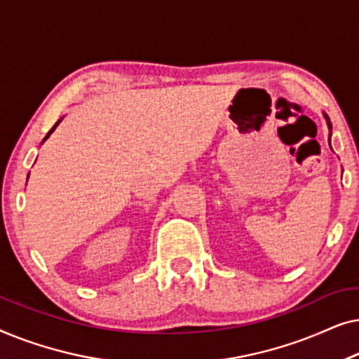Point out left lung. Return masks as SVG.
<instances>
[{
    "label": "left lung",
    "instance_id": "obj_1",
    "mask_svg": "<svg viewBox=\"0 0 359 359\" xmlns=\"http://www.w3.org/2000/svg\"><path fill=\"white\" fill-rule=\"evenodd\" d=\"M323 116H325V119H327V124H328V129H330V130H332V124H330V119H328V116H327V114H323Z\"/></svg>",
    "mask_w": 359,
    "mask_h": 359
}]
</instances>
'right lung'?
<instances>
[{
  "mask_svg": "<svg viewBox=\"0 0 359 359\" xmlns=\"http://www.w3.org/2000/svg\"><path fill=\"white\" fill-rule=\"evenodd\" d=\"M58 122H60V121H58ZM58 122H57V124H55V126H53V127H52V130H50V132H48V134H47V137H48V135H50V134H52V132H53V129H55V127H57V126H58ZM47 137H46V139H47ZM46 139H43V140H46Z\"/></svg>",
  "mask_w": 359,
  "mask_h": 359,
  "instance_id": "right-lung-1",
  "label": "right lung"
}]
</instances>
